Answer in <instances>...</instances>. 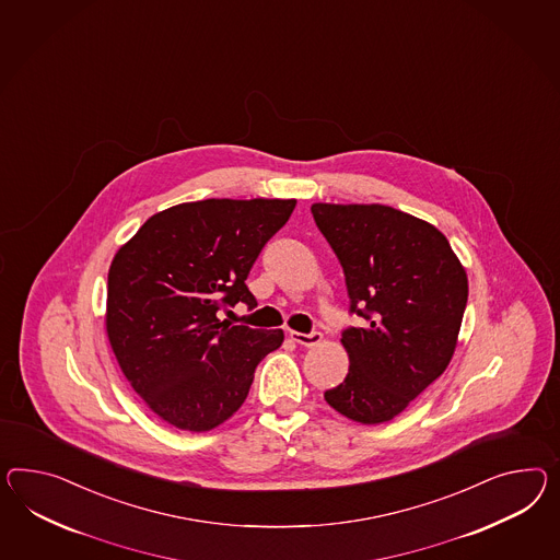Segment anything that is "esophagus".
Here are the masks:
<instances>
[{"label": "esophagus", "instance_id": "1", "mask_svg": "<svg viewBox=\"0 0 560 560\" xmlns=\"http://www.w3.org/2000/svg\"><path fill=\"white\" fill-rule=\"evenodd\" d=\"M290 339H292V341H296L299 345H304V347H315V345H318L320 341H323V335H320L318 330H313V332H299V330H290Z\"/></svg>", "mask_w": 560, "mask_h": 560}]
</instances>
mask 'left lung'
<instances>
[{
	"label": "left lung",
	"mask_w": 560,
	"mask_h": 560,
	"mask_svg": "<svg viewBox=\"0 0 560 560\" xmlns=\"http://www.w3.org/2000/svg\"><path fill=\"white\" fill-rule=\"evenodd\" d=\"M345 273L349 313L341 343L349 373L325 400L337 412L380 424L445 372L467 306V273L445 235L386 205L311 207Z\"/></svg>",
	"instance_id": "1"
}]
</instances>
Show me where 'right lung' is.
<instances>
[{"label": "right lung", "instance_id": "1", "mask_svg": "<svg viewBox=\"0 0 560 560\" xmlns=\"http://www.w3.org/2000/svg\"><path fill=\"white\" fill-rule=\"evenodd\" d=\"M294 199H207L150 217L115 254L107 276V337L131 387L183 431H211L240 410L259 361L282 329L219 318L256 308L247 273Z\"/></svg>", "mask_w": 560, "mask_h": 560}]
</instances>
